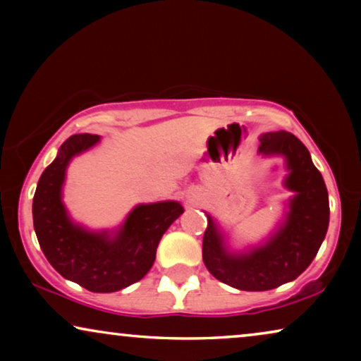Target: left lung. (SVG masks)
Segmentation results:
<instances>
[{"label":"left lung","instance_id":"obj_1","mask_svg":"<svg viewBox=\"0 0 361 361\" xmlns=\"http://www.w3.org/2000/svg\"><path fill=\"white\" fill-rule=\"evenodd\" d=\"M259 152L284 156L290 171L284 185L295 195L279 230L263 246L233 255L224 235L207 215L202 258L212 276L240 290H269L294 281L307 269L329 228V194L325 182L302 142L288 131L261 136Z\"/></svg>","mask_w":361,"mask_h":361}]
</instances>
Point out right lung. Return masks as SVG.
<instances>
[{"instance_id": "obj_1", "label": "right lung", "mask_w": 361, "mask_h": 361, "mask_svg": "<svg viewBox=\"0 0 361 361\" xmlns=\"http://www.w3.org/2000/svg\"><path fill=\"white\" fill-rule=\"evenodd\" d=\"M98 141L100 136L85 133L63 142L37 182L32 220L42 253L59 274L92 293H115L145 278L162 235L184 209L174 200L141 204L113 236L73 224L62 202L67 166Z\"/></svg>"}]
</instances>
